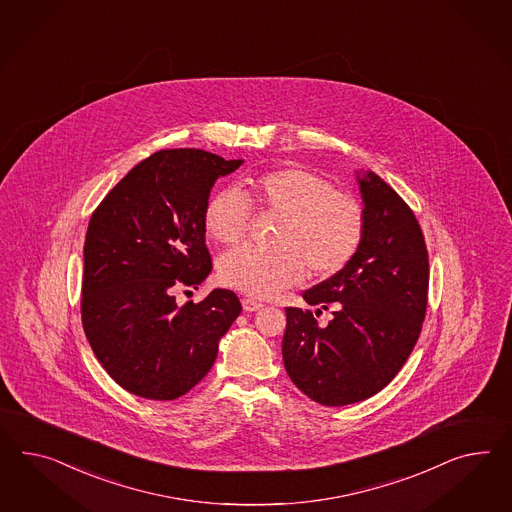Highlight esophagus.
Returning <instances> with one entry per match:
<instances>
[{"mask_svg":"<svg viewBox=\"0 0 512 512\" xmlns=\"http://www.w3.org/2000/svg\"><path fill=\"white\" fill-rule=\"evenodd\" d=\"M242 307H244V311H259V309H263V304L261 302H257V300H253V298H244L242 300Z\"/></svg>","mask_w":512,"mask_h":512,"instance_id":"1","label":"esophagus"}]
</instances>
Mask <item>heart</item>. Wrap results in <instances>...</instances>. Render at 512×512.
<instances>
[{"label": "heart", "mask_w": 512, "mask_h": 512, "mask_svg": "<svg viewBox=\"0 0 512 512\" xmlns=\"http://www.w3.org/2000/svg\"><path fill=\"white\" fill-rule=\"evenodd\" d=\"M246 195L259 208L281 216L274 248L240 246L218 263L221 283L255 298H270L298 285L307 268L315 277L339 274L365 236L360 201L304 167H279L246 180ZM248 199L225 188L208 199L203 225L223 246L240 242L249 227Z\"/></svg>", "instance_id": "1"}]
</instances>
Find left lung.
<instances>
[{"label":"left lung","mask_w":512,"mask_h":512,"mask_svg":"<svg viewBox=\"0 0 512 512\" xmlns=\"http://www.w3.org/2000/svg\"><path fill=\"white\" fill-rule=\"evenodd\" d=\"M365 236L339 274L304 292L332 309L320 326L309 309L287 307L283 361L292 382L324 406L373 397L412 354L427 311L429 253L412 208L373 171L360 175Z\"/></svg>","instance_id":"8db88e82"}]
</instances>
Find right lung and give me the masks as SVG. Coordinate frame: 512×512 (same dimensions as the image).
Returning <instances> with one entry per match:
<instances>
[{"instance_id": "add662e5", "label": "right lung", "mask_w": 512, "mask_h": 512, "mask_svg": "<svg viewBox=\"0 0 512 512\" xmlns=\"http://www.w3.org/2000/svg\"><path fill=\"white\" fill-rule=\"evenodd\" d=\"M244 160L166 149L139 162L93 212L83 246L82 324L100 365L119 386L173 401L207 376L218 343L242 311L214 289L179 307L173 292L212 270L203 212L214 182Z\"/></svg>"}]
</instances>
